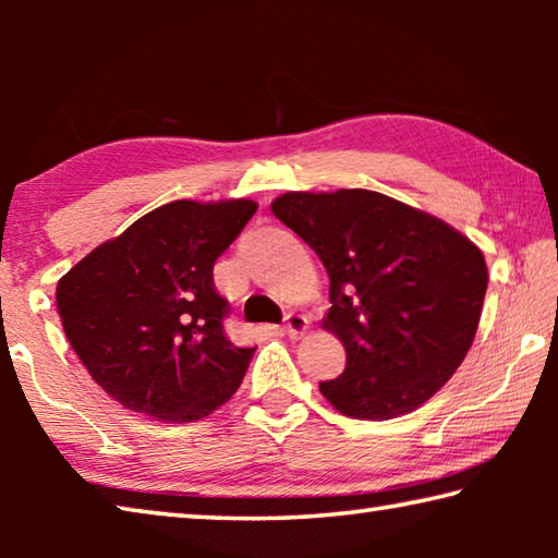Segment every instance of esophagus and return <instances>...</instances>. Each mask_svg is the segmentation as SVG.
Wrapping results in <instances>:
<instances>
[{
  "label": "esophagus",
  "instance_id": "34e87169",
  "mask_svg": "<svg viewBox=\"0 0 558 558\" xmlns=\"http://www.w3.org/2000/svg\"><path fill=\"white\" fill-rule=\"evenodd\" d=\"M307 327H310V319H307L305 315H300V313H288V315H286V332H288L290 337L305 335Z\"/></svg>",
  "mask_w": 558,
  "mask_h": 558
}]
</instances>
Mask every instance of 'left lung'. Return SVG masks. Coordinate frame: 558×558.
<instances>
[{
  "label": "left lung",
  "mask_w": 558,
  "mask_h": 558,
  "mask_svg": "<svg viewBox=\"0 0 558 558\" xmlns=\"http://www.w3.org/2000/svg\"><path fill=\"white\" fill-rule=\"evenodd\" d=\"M272 214L329 276L325 327L347 366L319 391L339 413L386 421L426 403L465 359L487 290L485 256L436 216L369 189L290 192Z\"/></svg>",
  "instance_id": "8db88e82"
}]
</instances>
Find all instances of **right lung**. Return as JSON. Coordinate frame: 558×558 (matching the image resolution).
I'll return each mask as SVG.
<instances>
[{
    "label": "right lung",
    "mask_w": 558,
    "mask_h": 558,
    "mask_svg": "<svg viewBox=\"0 0 558 558\" xmlns=\"http://www.w3.org/2000/svg\"><path fill=\"white\" fill-rule=\"evenodd\" d=\"M258 206L172 202L65 272L56 305L93 381L125 409L199 421L239 389L256 347L226 337L214 263Z\"/></svg>",
    "instance_id": "add662e5"
}]
</instances>
